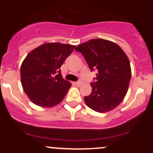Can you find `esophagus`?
Here are the masks:
<instances>
[{"label":"esophagus","instance_id":"1","mask_svg":"<svg viewBox=\"0 0 153 153\" xmlns=\"http://www.w3.org/2000/svg\"><path fill=\"white\" fill-rule=\"evenodd\" d=\"M81 84H82L81 81H78L75 82V85H76L77 86H80V85H81Z\"/></svg>","mask_w":153,"mask_h":153}]
</instances>
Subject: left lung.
<instances>
[{
	"instance_id": "left-lung-1",
	"label": "left lung",
	"mask_w": 153,
	"mask_h": 153,
	"mask_svg": "<svg viewBox=\"0 0 153 153\" xmlns=\"http://www.w3.org/2000/svg\"><path fill=\"white\" fill-rule=\"evenodd\" d=\"M91 71L97 70L96 82L91 83V94L84 97L89 108L104 113L113 110L125 97L131 80L130 62L117 44L94 39L78 45Z\"/></svg>"
}]
</instances>
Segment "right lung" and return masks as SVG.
I'll list each match as a JSON object with an SVG mask.
<instances>
[{
    "instance_id": "obj_1",
    "label": "right lung",
    "mask_w": 153,
    "mask_h": 153,
    "mask_svg": "<svg viewBox=\"0 0 153 153\" xmlns=\"http://www.w3.org/2000/svg\"><path fill=\"white\" fill-rule=\"evenodd\" d=\"M74 45L45 43L31 51L21 66L24 92L34 104L50 108L62 101L71 83L62 78L60 67Z\"/></svg>"
}]
</instances>
